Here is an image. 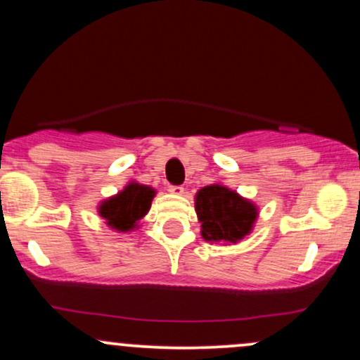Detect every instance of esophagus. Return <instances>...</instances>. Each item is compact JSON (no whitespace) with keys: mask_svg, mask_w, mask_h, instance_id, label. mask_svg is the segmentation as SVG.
Segmentation results:
<instances>
[{"mask_svg":"<svg viewBox=\"0 0 360 360\" xmlns=\"http://www.w3.org/2000/svg\"><path fill=\"white\" fill-rule=\"evenodd\" d=\"M169 193L176 194V196H181V194L184 193V188L183 186H169Z\"/></svg>","mask_w":360,"mask_h":360,"instance_id":"34e87169","label":"esophagus"}]
</instances>
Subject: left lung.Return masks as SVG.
I'll list each match as a JSON object with an SVG mask.
<instances>
[{
  "mask_svg": "<svg viewBox=\"0 0 360 360\" xmlns=\"http://www.w3.org/2000/svg\"><path fill=\"white\" fill-rule=\"evenodd\" d=\"M201 237L212 243H237L254 229L259 208L223 184H210L194 196Z\"/></svg>",
  "mask_w": 360,
  "mask_h": 360,
  "instance_id": "left-lung-1",
  "label": "left lung"
}]
</instances>
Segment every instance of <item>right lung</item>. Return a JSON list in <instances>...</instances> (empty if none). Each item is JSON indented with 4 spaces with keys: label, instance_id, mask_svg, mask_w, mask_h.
<instances>
[{
    "label": "right lung",
    "instance_id": "add662e5",
    "mask_svg": "<svg viewBox=\"0 0 360 360\" xmlns=\"http://www.w3.org/2000/svg\"><path fill=\"white\" fill-rule=\"evenodd\" d=\"M154 196V188L130 181L122 191L101 201L98 206V214L111 230H117L120 233L131 232L139 229V221L148 213Z\"/></svg>",
    "mask_w": 360,
    "mask_h": 360
}]
</instances>
